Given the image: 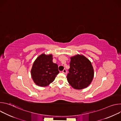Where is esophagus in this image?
I'll return each instance as SVG.
<instances>
[{
  "instance_id": "esophagus-1",
  "label": "esophagus",
  "mask_w": 121,
  "mask_h": 121,
  "mask_svg": "<svg viewBox=\"0 0 121 121\" xmlns=\"http://www.w3.org/2000/svg\"><path fill=\"white\" fill-rule=\"evenodd\" d=\"M62 72L63 73H64V74H66V70L65 69H64L62 71Z\"/></svg>"
}]
</instances>
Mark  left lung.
<instances>
[{"instance_id":"left-lung-1","label":"left lung","mask_w":121,"mask_h":121,"mask_svg":"<svg viewBox=\"0 0 121 121\" xmlns=\"http://www.w3.org/2000/svg\"><path fill=\"white\" fill-rule=\"evenodd\" d=\"M70 68L66 78L69 84L75 89L82 90L91 83L94 70L91 62L82 55L71 57Z\"/></svg>"}]
</instances>
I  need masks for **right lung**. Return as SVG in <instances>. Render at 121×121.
Wrapping results in <instances>:
<instances>
[{
    "mask_svg": "<svg viewBox=\"0 0 121 121\" xmlns=\"http://www.w3.org/2000/svg\"><path fill=\"white\" fill-rule=\"evenodd\" d=\"M52 55L44 54L34 61L31 70V77L36 85L45 87L52 82L59 73L58 65L53 62Z\"/></svg>",
    "mask_w": 121,
    "mask_h": 121,
    "instance_id": "right-lung-1",
    "label": "right lung"
}]
</instances>
